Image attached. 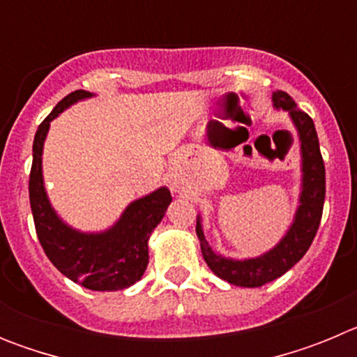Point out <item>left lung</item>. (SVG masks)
I'll return each instance as SVG.
<instances>
[{
    "instance_id": "1",
    "label": "left lung",
    "mask_w": 357,
    "mask_h": 357,
    "mask_svg": "<svg viewBox=\"0 0 357 357\" xmlns=\"http://www.w3.org/2000/svg\"><path fill=\"white\" fill-rule=\"evenodd\" d=\"M272 98L277 109L289 112V118L293 119V125L298 132L302 150L301 206L296 209L295 220L289 230L284 238L277 243V247L266 254L252 257V259L236 261L214 254L204 236L200 218L197 220V236L200 239L202 255L207 266L220 279L227 280L230 284L243 286V288H259L266 282H272L277 277L284 275L289 268L295 266L304 257L320 227L324 200H326V166L321 159L313 119L309 118L304 110L296 109L293 98L284 91H277Z\"/></svg>"
}]
</instances>
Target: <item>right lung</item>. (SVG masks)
Returning a JSON list of instances; mask_svg holds the SVG:
<instances>
[{
    "instance_id": "right-lung-1",
    "label": "right lung",
    "mask_w": 357,
    "mask_h": 357,
    "mask_svg": "<svg viewBox=\"0 0 357 357\" xmlns=\"http://www.w3.org/2000/svg\"><path fill=\"white\" fill-rule=\"evenodd\" d=\"M91 96L82 89L68 94L37 128L28 184L30 206L40 247L62 275L93 291H118L143 277L148 264V239L168 209L172 195L166 188H159L148 197L132 202L114 227L98 234L78 232L56 216L44 191V139L50 123L62 110Z\"/></svg>"
}]
</instances>
